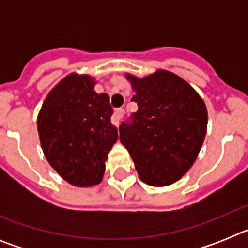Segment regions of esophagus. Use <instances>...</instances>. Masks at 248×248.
Masks as SVG:
<instances>
[{
    "label": "esophagus",
    "mask_w": 248,
    "mask_h": 248,
    "mask_svg": "<svg viewBox=\"0 0 248 248\" xmlns=\"http://www.w3.org/2000/svg\"><path fill=\"white\" fill-rule=\"evenodd\" d=\"M123 117H124V109L123 108L117 109V110L114 111V115L113 118H111V123H113L115 126H118L120 124V120L123 119Z\"/></svg>",
    "instance_id": "34e87169"
}]
</instances>
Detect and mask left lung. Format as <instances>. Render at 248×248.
Instances as JSON below:
<instances>
[{"mask_svg":"<svg viewBox=\"0 0 248 248\" xmlns=\"http://www.w3.org/2000/svg\"><path fill=\"white\" fill-rule=\"evenodd\" d=\"M138 110L119 126L139 177L151 186L174 184L195 163L207 128L201 97L176 74L159 69L144 78L126 74Z\"/></svg>","mask_w":248,"mask_h":248,"instance_id":"obj_1","label":"left lung"}]
</instances>
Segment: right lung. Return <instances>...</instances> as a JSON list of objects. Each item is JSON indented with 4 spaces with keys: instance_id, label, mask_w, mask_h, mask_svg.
<instances>
[{
    "instance_id": "obj_1",
    "label": "right lung",
    "mask_w": 248,
    "mask_h": 248,
    "mask_svg": "<svg viewBox=\"0 0 248 248\" xmlns=\"http://www.w3.org/2000/svg\"><path fill=\"white\" fill-rule=\"evenodd\" d=\"M94 85L88 74H69L49 92L37 119L48 163L80 187L102 181L105 160L118 140L109 95L98 94Z\"/></svg>"
}]
</instances>
